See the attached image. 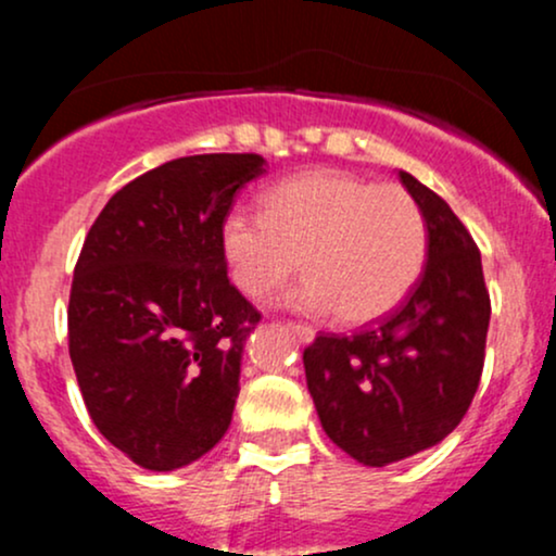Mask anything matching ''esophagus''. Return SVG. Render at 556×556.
Segmentation results:
<instances>
[{"label": "esophagus", "instance_id": "34e87169", "mask_svg": "<svg viewBox=\"0 0 556 556\" xmlns=\"http://www.w3.org/2000/svg\"><path fill=\"white\" fill-rule=\"evenodd\" d=\"M287 329L292 331V334L298 337L300 342L303 344H308V342H314V337H316V331H314V327H308V324H295V321H290L287 324Z\"/></svg>", "mask_w": 556, "mask_h": 556}]
</instances>
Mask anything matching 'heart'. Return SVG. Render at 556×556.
<instances>
[{
	"instance_id": "1",
	"label": "heart",
	"mask_w": 556,
	"mask_h": 556,
	"mask_svg": "<svg viewBox=\"0 0 556 556\" xmlns=\"http://www.w3.org/2000/svg\"><path fill=\"white\" fill-rule=\"evenodd\" d=\"M429 232L418 203L397 185L344 172H305L264 195V216L232 212L222 253L232 282L264 298L298 271L308 277L285 303L303 314L368 324L392 314L424 271Z\"/></svg>"
}]
</instances>
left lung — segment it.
<instances>
[{
    "label": "left lung",
    "instance_id": "1",
    "mask_svg": "<svg viewBox=\"0 0 556 556\" xmlns=\"http://www.w3.org/2000/svg\"><path fill=\"white\" fill-rule=\"evenodd\" d=\"M429 232L424 274L400 308L353 337L318 334L305 381L327 437L384 468L457 429L481 381L491 318L481 253L444 198L400 172Z\"/></svg>",
    "mask_w": 556,
    "mask_h": 556
}]
</instances>
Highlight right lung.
Instances as JSON below:
<instances>
[{
  "mask_svg": "<svg viewBox=\"0 0 556 556\" xmlns=\"http://www.w3.org/2000/svg\"><path fill=\"white\" fill-rule=\"evenodd\" d=\"M261 175L258 154L172 159L117 190L83 242L70 361L96 429L140 468L190 465L229 429L261 314L229 285L222 227Z\"/></svg>",
  "mask_w": 556,
  "mask_h": 556,
  "instance_id": "obj_1",
  "label": "right lung"
}]
</instances>
